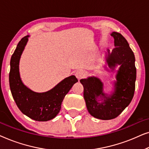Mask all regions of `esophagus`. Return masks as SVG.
Listing matches in <instances>:
<instances>
[{"mask_svg":"<svg viewBox=\"0 0 149 149\" xmlns=\"http://www.w3.org/2000/svg\"><path fill=\"white\" fill-rule=\"evenodd\" d=\"M75 76L77 79H78V80H80L81 79H82L83 77L85 76V74H84V72L82 70H77L76 73H75Z\"/></svg>","mask_w":149,"mask_h":149,"instance_id":"1","label":"esophagus"}]
</instances>
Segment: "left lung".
<instances>
[{"label": "left lung", "instance_id": "8db88e82", "mask_svg": "<svg viewBox=\"0 0 149 149\" xmlns=\"http://www.w3.org/2000/svg\"><path fill=\"white\" fill-rule=\"evenodd\" d=\"M115 47L105 52L106 64L111 71L117 70L116 81L111 93L104 91V83L96 77H89L80 80L83 85L87 111L93 117L102 120L115 119L130 104L134 97L136 79L135 57L127 40L120 33L113 32ZM104 68L107 69V66Z\"/></svg>", "mask_w": 149, "mask_h": 149}]
</instances>
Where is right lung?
Here are the masks:
<instances>
[{"label": "right lung", "mask_w": 149, "mask_h": 149, "mask_svg": "<svg viewBox=\"0 0 149 149\" xmlns=\"http://www.w3.org/2000/svg\"><path fill=\"white\" fill-rule=\"evenodd\" d=\"M29 37L27 35L22 38L11 56L10 89L16 104L24 115L35 121H47L59 113L65 95L78 80L72 75L63 79L54 88L42 93L35 92L26 86L20 77L19 64Z\"/></svg>", "instance_id": "right-lung-1"}]
</instances>
